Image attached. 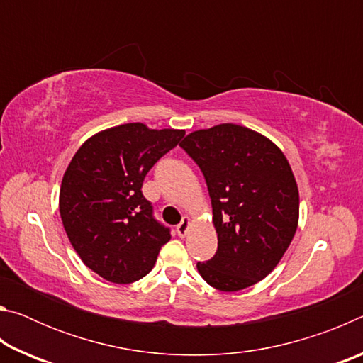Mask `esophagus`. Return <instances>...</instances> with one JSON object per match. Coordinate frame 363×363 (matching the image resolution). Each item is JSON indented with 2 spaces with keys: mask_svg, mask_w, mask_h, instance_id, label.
<instances>
[{
  "mask_svg": "<svg viewBox=\"0 0 363 363\" xmlns=\"http://www.w3.org/2000/svg\"><path fill=\"white\" fill-rule=\"evenodd\" d=\"M189 229H190V219L182 218L181 223L177 224V227H176V232H177V235H179V237H186Z\"/></svg>",
  "mask_w": 363,
  "mask_h": 363,
  "instance_id": "34e87169",
  "label": "esophagus"
}]
</instances>
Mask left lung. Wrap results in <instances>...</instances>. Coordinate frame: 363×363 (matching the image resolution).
Segmentation results:
<instances>
[{
    "mask_svg": "<svg viewBox=\"0 0 363 363\" xmlns=\"http://www.w3.org/2000/svg\"><path fill=\"white\" fill-rule=\"evenodd\" d=\"M205 176L218 251L196 262L208 285L238 291L272 272L299 220V192L290 163L261 133L233 123L187 134L179 144Z\"/></svg>",
    "mask_w": 363,
    "mask_h": 363,
    "instance_id": "left-lung-1",
    "label": "left lung"
}]
</instances>
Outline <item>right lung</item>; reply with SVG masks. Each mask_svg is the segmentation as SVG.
Returning a JSON list of instances; mask_svg holds the SVG:
<instances>
[{
    "label": "right lung",
    "mask_w": 363,
    "mask_h": 363,
    "mask_svg": "<svg viewBox=\"0 0 363 363\" xmlns=\"http://www.w3.org/2000/svg\"><path fill=\"white\" fill-rule=\"evenodd\" d=\"M184 134L126 123L96 133L73 155L60 184V218L84 266L102 279L120 285L140 280L169 242V229L153 219L140 189Z\"/></svg>",
    "instance_id": "right-lung-1"
}]
</instances>
